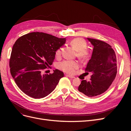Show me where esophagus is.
<instances>
[{
    "label": "esophagus",
    "mask_w": 131,
    "mask_h": 131,
    "mask_svg": "<svg viewBox=\"0 0 131 131\" xmlns=\"http://www.w3.org/2000/svg\"><path fill=\"white\" fill-rule=\"evenodd\" d=\"M66 76L69 77V78H72V79L75 78V77H74V76H72V75H66Z\"/></svg>",
    "instance_id": "34e87169"
}]
</instances>
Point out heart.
<instances>
[{
	"label": "heart",
	"instance_id": "obj_1",
	"mask_svg": "<svg viewBox=\"0 0 131 131\" xmlns=\"http://www.w3.org/2000/svg\"><path fill=\"white\" fill-rule=\"evenodd\" d=\"M75 50L77 51V56L81 60L85 61L89 58L90 52L86 48L87 42L81 38H76L70 42ZM62 54V49H59L56 52V57H59ZM57 67L63 72L69 74H73L75 70L79 68V63L76 61H63L58 64Z\"/></svg>",
	"mask_w": 131,
	"mask_h": 131
}]
</instances>
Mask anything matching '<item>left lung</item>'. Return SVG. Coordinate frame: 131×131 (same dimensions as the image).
<instances>
[{
  "mask_svg": "<svg viewBox=\"0 0 131 131\" xmlns=\"http://www.w3.org/2000/svg\"><path fill=\"white\" fill-rule=\"evenodd\" d=\"M88 39L93 49L85 71L92 74L90 81H81L78 90L86 96L93 97L105 92L115 79L117 59L114 50L108 43L92 38Z\"/></svg>",
  "mask_w": 131,
  "mask_h": 131,
  "instance_id": "obj_1",
  "label": "left lung"
}]
</instances>
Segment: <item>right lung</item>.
<instances>
[{
	"label": "right lung",
	"mask_w": 131,
	"mask_h": 131,
	"mask_svg": "<svg viewBox=\"0 0 131 131\" xmlns=\"http://www.w3.org/2000/svg\"><path fill=\"white\" fill-rule=\"evenodd\" d=\"M42 32H33L19 37L12 49L9 61L10 73L23 92L34 98H41L56 88L61 71L55 69L49 74L42 71L52 64L56 51L66 42Z\"/></svg>",
	"instance_id": "1"
}]
</instances>
